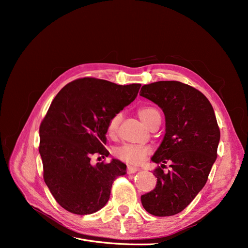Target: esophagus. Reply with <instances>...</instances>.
Instances as JSON below:
<instances>
[{
  "instance_id": "1",
  "label": "esophagus",
  "mask_w": 248,
  "mask_h": 248,
  "mask_svg": "<svg viewBox=\"0 0 248 248\" xmlns=\"http://www.w3.org/2000/svg\"><path fill=\"white\" fill-rule=\"evenodd\" d=\"M138 170H139V169L136 167H131V166L127 167V172H128V174H133V172H136Z\"/></svg>"
}]
</instances>
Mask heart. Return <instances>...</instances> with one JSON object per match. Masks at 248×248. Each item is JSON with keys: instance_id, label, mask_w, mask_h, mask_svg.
I'll use <instances>...</instances> for the list:
<instances>
[{"instance_id": "obj_1", "label": "heart", "mask_w": 248, "mask_h": 248, "mask_svg": "<svg viewBox=\"0 0 248 248\" xmlns=\"http://www.w3.org/2000/svg\"><path fill=\"white\" fill-rule=\"evenodd\" d=\"M138 115L145 125L150 126L157 117H160L158 110L152 107H141L138 109ZM122 115L116 114L109 118L107 125V133L111 139L118 136L119 125L121 122ZM151 152V148L148 146H139L126 144L116 149L115 154L119 159L129 164H140L145 159V157Z\"/></svg>"}]
</instances>
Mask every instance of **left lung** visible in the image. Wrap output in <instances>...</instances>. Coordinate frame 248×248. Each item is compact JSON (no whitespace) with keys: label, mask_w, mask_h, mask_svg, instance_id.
<instances>
[{"label":"left lung","mask_w":248,"mask_h":248,"mask_svg":"<svg viewBox=\"0 0 248 248\" xmlns=\"http://www.w3.org/2000/svg\"><path fill=\"white\" fill-rule=\"evenodd\" d=\"M140 96L156 103L166 116V134L152 161L156 187L140 197L155 216H171L188 206L205 186L217 157L220 130L214 109L199 90L176 80L142 86ZM171 169L163 172L165 164Z\"/></svg>","instance_id":"1"}]
</instances>
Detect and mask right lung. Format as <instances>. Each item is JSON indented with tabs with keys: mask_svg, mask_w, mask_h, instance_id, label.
I'll return each mask as SVG.
<instances>
[{
	"mask_svg": "<svg viewBox=\"0 0 248 248\" xmlns=\"http://www.w3.org/2000/svg\"><path fill=\"white\" fill-rule=\"evenodd\" d=\"M140 86L84 78L66 85L51 101L39 127V153L44 182L67 211H98L115 180L126 174V164L118 159L96 166L90 161L93 155L108 156L104 147L108 120L137 98Z\"/></svg>",
	"mask_w": 248,
	"mask_h": 248,
	"instance_id": "add662e5",
	"label": "right lung"
}]
</instances>
